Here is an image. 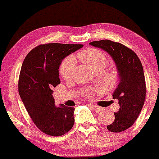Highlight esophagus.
Returning <instances> with one entry per match:
<instances>
[{
  "mask_svg": "<svg viewBox=\"0 0 159 159\" xmlns=\"http://www.w3.org/2000/svg\"><path fill=\"white\" fill-rule=\"evenodd\" d=\"M89 106H91V108L94 110V111H96V112H101L102 110H103L102 108H100V107H98V106H95V105H89Z\"/></svg>",
  "mask_w": 159,
  "mask_h": 159,
  "instance_id": "34e87169",
  "label": "esophagus"
}]
</instances>
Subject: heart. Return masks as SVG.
I'll return each instance as SVG.
<instances>
[{"mask_svg": "<svg viewBox=\"0 0 159 159\" xmlns=\"http://www.w3.org/2000/svg\"><path fill=\"white\" fill-rule=\"evenodd\" d=\"M80 61L94 70L103 69L107 64V57L105 53L99 49L88 48L78 54ZM75 59L72 56L66 57L60 66V75L65 80L71 78L75 66Z\"/></svg>", "mask_w": 159, "mask_h": 159, "instance_id": "b5f03b06", "label": "heart"}]
</instances>
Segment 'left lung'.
<instances>
[{
  "instance_id": "1",
  "label": "left lung",
  "mask_w": 159,
  "mask_h": 159,
  "mask_svg": "<svg viewBox=\"0 0 159 159\" xmlns=\"http://www.w3.org/2000/svg\"><path fill=\"white\" fill-rule=\"evenodd\" d=\"M89 44L108 53L116 65L119 82L112 97L118 101L119 109L114 112L115 120L107 129L121 132L134 124L143 107L146 95L143 67L137 54L120 43L102 40Z\"/></svg>"
}]
</instances>
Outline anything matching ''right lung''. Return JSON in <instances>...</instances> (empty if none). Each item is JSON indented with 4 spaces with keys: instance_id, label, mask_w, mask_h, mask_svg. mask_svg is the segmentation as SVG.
<instances>
[{
    "instance_id": "right-lung-1",
    "label": "right lung",
    "mask_w": 159,
    "mask_h": 159,
    "mask_svg": "<svg viewBox=\"0 0 159 159\" xmlns=\"http://www.w3.org/2000/svg\"><path fill=\"white\" fill-rule=\"evenodd\" d=\"M83 44L58 43L41 44L32 49L22 64L18 91L35 125L51 136L68 132L75 123L73 107L56 106L52 89L61 83L59 67L62 60Z\"/></svg>"
}]
</instances>
